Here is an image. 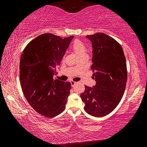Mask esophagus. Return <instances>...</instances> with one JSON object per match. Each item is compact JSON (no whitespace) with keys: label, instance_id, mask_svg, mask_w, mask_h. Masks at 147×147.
I'll return each mask as SVG.
<instances>
[{"label":"esophagus","instance_id":"obj_1","mask_svg":"<svg viewBox=\"0 0 147 147\" xmlns=\"http://www.w3.org/2000/svg\"><path fill=\"white\" fill-rule=\"evenodd\" d=\"M71 84H72V86L74 87V86L75 85V84H76L77 82H74V81H73V80H72V81L71 82Z\"/></svg>","mask_w":147,"mask_h":147}]
</instances>
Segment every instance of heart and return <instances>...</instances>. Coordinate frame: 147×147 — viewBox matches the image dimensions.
<instances>
[{"label":"heart","mask_w":147,"mask_h":147,"mask_svg":"<svg viewBox=\"0 0 147 147\" xmlns=\"http://www.w3.org/2000/svg\"><path fill=\"white\" fill-rule=\"evenodd\" d=\"M72 50L74 51L80 59L87 58V47L85 44L79 40L74 41L71 46ZM77 67V66H76Z\"/></svg>","instance_id":"b5f03b06"}]
</instances>
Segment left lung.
<instances>
[{"label": "left lung", "instance_id": "obj_1", "mask_svg": "<svg viewBox=\"0 0 147 147\" xmlns=\"http://www.w3.org/2000/svg\"><path fill=\"white\" fill-rule=\"evenodd\" d=\"M86 38L93 47L92 78L96 85L85 86L80 96L87 113L102 117L113 111L123 97L127 81L126 58L121 45L108 35L98 32Z\"/></svg>", "mask_w": 147, "mask_h": 147}]
</instances>
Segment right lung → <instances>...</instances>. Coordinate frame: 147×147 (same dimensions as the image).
<instances>
[{"mask_svg":"<svg viewBox=\"0 0 147 147\" xmlns=\"http://www.w3.org/2000/svg\"><path fill=\"white\" fill-rule=\"evenodd\" d=\"M73 38L41 34L21 54L19 76L23 94L34 110L46 117L58 115L65 108L71 84L53 76Z\"/></svg>","mask_w":147,"mask_h":147,"instance_id":"add662e5","label":"right lung"}]
</instances>
